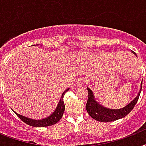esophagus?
Wrapping results in <instances>:
<instances>
[{"mask_svg":"<svg viewBox=\"0 0 146 146\" xmlns=\"http://www.w3.org/2000/svg\"><path fill=\"white\" fill-rule=\"evenodd\" d=\"M85 83H86V80L84 77H80L76 81V86H83Z\"/></svg>","mask_w":146,"mask_h":146,"instance_id":"1","label":"esophagus"}]
</instances>
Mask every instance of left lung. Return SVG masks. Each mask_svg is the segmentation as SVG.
<instances>
[{
  "instance_id": "left-lung-1",
  "label": "left lung",
  "mask_w": 146,
  "mask_h": 146,
  "mask_svg": "<svg viewBox=\"0 0 146 146\" xmlns=\"http://www.w3.org/2000/svg\"><path fill=\"white\" fill-rule=\"evenodd\" d=\"M132 52L136 54V53L133 52V50H132ZM142 86H143V82L141 83L140 91L139 92L138 96L134 98L133 101H132L129 104H127L123 108L117 109V110L106 108H104L102 105H100L98 103L96 102V100L94 99V95L92 91L89 88H87V90L89 92V97H88L86 105L87 112L89 116H91L93 119L97 121H100V122H111V121L119 120L120 118L124 117L125 116H127L133 109L138 102L139 95L142 91Z\"/></svg>"
}]
</instances>
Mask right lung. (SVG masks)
I'll return each instance as SVG.
<instances>
[{
  "instance_id": "obj_1",
  "label": "right lung",
  "mask_w": 146,
  "mask_h": 146,
  "mask_svg": "<svg viewBox=\"0 0 146 146\" xmlns=\"http://www.w3.org/2000/svg\"><path fill=\"white\" fill-rule=\"evenodd\" d=\"M68 90L69 89H66V90L63 92L61 98H60V99L59 103H58V105H57V108H56L54 112L50 117L45 118V119L39 120H33V119H29V118H27L26 117H23V116L19 115V114H18L17 113H16V112H15V113H16L17 117L20 118L24 123H26V124L29 125V126H32V127H49V126L55 124L56 123L58 122V121L61 119L62 116L64 114V110H65V105H64V95H65V93H66Z\"/></svg>"
}]
</instances>
